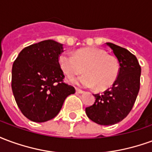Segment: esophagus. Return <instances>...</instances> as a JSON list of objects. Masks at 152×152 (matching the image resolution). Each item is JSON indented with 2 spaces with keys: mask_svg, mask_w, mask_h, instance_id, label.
<instances>
[{
  "mask_svg": "<svg viewBox=\"0 0 152 152\" xmlns=\"http://www.w3.org/2000/svg\"><path fill=\"white\" fill-rule=\"evenodd\" d=\"M76 92L77 93V94H83V93H84V91H83V90H81V89H77V88H76Z\"/></svg>",
  "mask_w": 152,
  "mask_h": 152,
  "instance_id": "obj_1",
  "label": "esophagus"
}]
</instances>
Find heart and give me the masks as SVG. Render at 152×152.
<instances>
[{
	"label": "heart",
	"mask_w": 152,
	"mask_h": 152,
	"mask_svg": "<svg viewBox=\"0 0 152 152\" xmlns=\"http://www.w3.org/2000/svg\"><path fill=\"white\" fill-rule=\"evenodd\" d=\"M58 63L64 74L68 77L79 75L83 71L86 75L73 78L71 81L86 88L104 90L114 84L119 74V63L113 56L99 48H86L76 53H63Z\"/></svg>",
	"instance_id": "1"
}]
</instances>
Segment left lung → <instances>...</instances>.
<instances>
[{
  "label": "left lung",
  "instance_id": "8db88e82",
  "mask_svg": "<svg viewBox=\"0 0 152 152\" xmlns=\"http://www.w3.org/2000/svg\"><path fill=\"white\" fill-rule=\"evenodd\" d=\"M120 65L113 86L102 94H94L95 102L86 108L87 116L97 124L112 125L127 116L140 89L141 66L137 58L124 48L107 42Z\"/></svg>",
  "mask_w": 152,
  "mask_h": 152
}]
</instances>
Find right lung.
Wrapping results in <instances>:
<instances>
[{
	"label": "right lung",
	"mask_w": 152,
	"mask_h": 152,
	"mask_svg": "<svg viewBox=\"0 0 152 152\" xmlns=\"http://www.w3.org/2000/svg\"><path fill=\"white\" fill-rule=\"evenodd\" d=\"M62 44L46 40L26 47L12 66V91L22 113L30 121L45 122L58 114L75 88L63 82L58 57Z\"/></svg>",
	"instance_id": "obj_1"
}]
</instances>
